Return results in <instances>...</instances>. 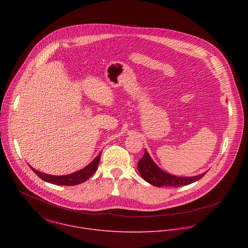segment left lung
<instances>
[{"label": "left lung", "mask_w": 248, "mask_h": 248, "mask_svg": "<svg viewBox=\"0 0 248 248\" xmlns=\"http://www.w3.org/2000/svg\"><path fill=\"white\" fill-rule=\"evenodd\" d=\"M137 170L142 176V179L149 183L150 185L161 187V186H182L190 185L198 180L206 173L203 172L201 174L195 176H175L170 174L163 170H161L152 160L148 152L145 150L143 157L141 158L137 164Z\"/></svg>", "instance_id": "8db88e82"}]
</instances>
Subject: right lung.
Returning a JSON list of instances; mask_svg holds the SVG:
<instances>
[{"label":"right lung","instance_id":"obj_1","mask_svg":"<svg viewBox=\"0 0 248 248\" xmlns=\"http://www.w3.org/2000/svg\"><path fill=\"white\" fill-rule=\"evenodd\" d=\"M101 153L85 168H83L76 172L70 173V174H66V175H52V174L44 173L37 170H34L32 167H30V168L32 169V170L35 173L39 176L41 180H43L47 183L57 185V186H77V185H79V184L87 181L90 176L96 171V170L98 169L99 162H100Z\"/></svg>","mask_w":248,"mask_h":248}]
</instances>
